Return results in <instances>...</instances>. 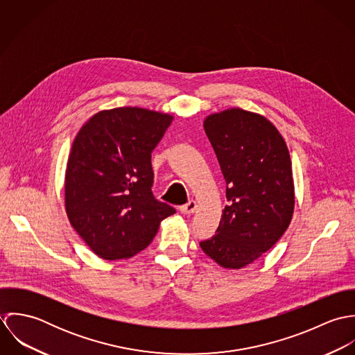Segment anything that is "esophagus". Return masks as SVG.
<instances>
[{"mask_svg":"<svg viewBox=\"0 0 355 355\" xmlns=\"http://www.w3.org/2000/svg\"><path fill=\"white\" fill-rule=\"evenodd\" d=\"M196 209H197V202L193 201V200L189 201L186 205L180 206V211H182L183 214H193V213L196 211Z\"/></svg>","mask_w":355,"mask_h":355,"instance_id":"esophagus-1","label":"esophagus"}]
</instances>
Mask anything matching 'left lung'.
Returning a JSON list of instances; mask_svg holds the SVG:
<instances>
[{
	"label": "left lung",
	"instance_id": "left-lung-1",
	"mask_svg": "<svg viewBox=\"0 0 355 355\" xmlns=\"http://www.w3.org/2000/svg\"><path fill=\"white\" fill-rule=\"evenodd\" d=\"M203 128L227 183L228 205L217 234L200 246L218 265L241 269L268 252L291 223L290 153L269 120L239 107L207 116Z\"/></svg>",
	"mask_w": 355,
	"mask_h": 355
}]
</instances>
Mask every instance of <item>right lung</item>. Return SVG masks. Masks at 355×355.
Masks as SVG:
<instances>
[{
    "mask_svg": "<svg viewBox=\"0 0 355 355\" xmlns=\"http://www.w3.org/2000/svg\"><path fill=\"white\" fill-rule=\"evenodd\" d=\"M172 119L144 107L101 110L72 144L65 210L75 231L103 259L139 253L159 223L176 211L152 191V152Z\"/></svg>",
    "mask_w": 355,
    "mask_h": 355,
    "instance_id": "add662e5",
    "label": "right lung"
}]
</instances>
